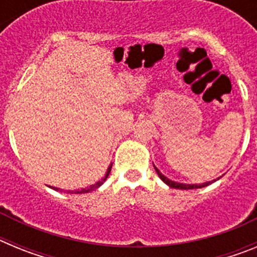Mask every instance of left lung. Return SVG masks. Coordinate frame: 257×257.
<instances>
[{"mask_svg":"<svg viewBox=\"0 0 257 257\" xmlns=\"http://www.w3.org/2000/svg\"><path fill=\"white\" fill-rule=\"evenodd\" d=\"M154 169H156V172L157 175L160 176L161 180L163 181L165 184H167L170 188H175V189H183V190H187V189H198V188H203V187H207V185H210L211 183H213V181H207V183H203V184H184V183H178V181H172L170 180L169 178H166L165 175L162 174V172L160 171V170L157 169L156 166H154Z\"/></svg>","mask_w":257,"mask_h":257,"instance_id":"left-lung-1","label":"left lung"}]
</instances>
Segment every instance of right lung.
I'll list each match as a JSON object with an SVG mask.
<instances>
[{
    "instance_id": "right-lung-1",
    "label": "right lung",
    "mask_w": 257,
    "mask_h": 257,
    "mask_svg": "<svg viewBox=\"0 0 257 257\" xmlns=\"http://www.w3.org/2000/svg\"><path fill=\"white\" fill-rule=\"evenodd\" d=\"M112 165H113V163H110V165H109L108 170H106V172H105V176H104V178L101 179V180H99V181H97V183L92 184V185H90V187H88V188H83V189H81V190H70L69 193H76V194H82V193H88V192H91V190H94V189H97V188L100 187L101 184H103L104 181L106 180V178H108V176H109V172H110V170H112ZM51 188H52V189H54V190H60V189H59V188H55V187H51Z\"/></svg>"
}]
</instances>
